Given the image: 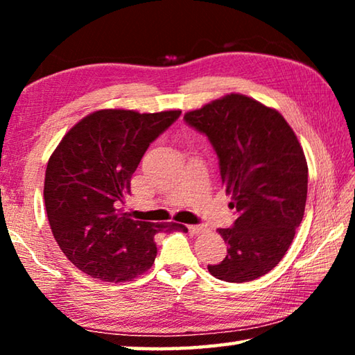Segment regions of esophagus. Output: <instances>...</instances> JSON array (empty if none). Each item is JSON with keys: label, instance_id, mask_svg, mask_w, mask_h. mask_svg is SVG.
I'll return each instance as SVG.
<instances>
[{"label": "esophagus", "instance_id": "1", "mask_svg": "<svg viewBox=\"0 0 355 355\" xmlns=\"http://www.w3.org/2000/svg\"><path fill=\"white\" fill-rule=\"evenodd\" d=\"M188 230L191 235H200V233L205 232V228L202 225H188Z\"/></svg>", "mask_w": 355, "mask_h": 355}]
</instances>
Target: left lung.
<instances>
[{
  "label": "left lung",
  "instance_id": "obj_1",
  "mask_svg": "<svg viewBox=\"0 0 355 355\" xmlns=\"http://www.w3.org/2000/svg\"><path fill=\"white\" fill-rule=\"evenodd\" d=\"M184 122L211 142L230 208L238 213L230 228H219L227 255L208 271L236 284L261 277L284 258L304 218V150L279 111L241 94L186 112Z\"/></svg>",
  "mask_w": 355,
  "mask_h": 355
}]
</instances>
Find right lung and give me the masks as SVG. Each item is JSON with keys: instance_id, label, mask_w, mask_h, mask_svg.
<instances>
[{"instance_id": "obj_1", "label": "right lung", "mask_w": 355, "mask_h": 355, "mask_svg": "<svg viewBox=\"0 0 355 355\" xmlns=\"http://www.w3.org/2000/svg\"><path fill=\"white\" fill-rule=\"evenodd\" d=\"M180 114L95 111L50 156L44 186L48 222L64 255L84 274L114 284L135 279L152 268L156 233L188 232L175 222L155 224L122 213L144 153Z\"/></svg>"}]
</instances>
